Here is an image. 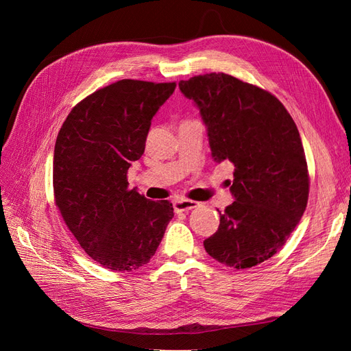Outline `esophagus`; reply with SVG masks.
<instances>
[{
    "mask_svg": "<svg viewBox=\"0 0 351 351\" xmlns=\"http://www.w3.org/2000/svg\"><path fill=\"white\" fill-rule=\"evenodd\" d=\"M197 206H199V202L189 200V199H180V200L174 202V210L177 212V214H180V212L192 210V209H195Z\"/></svg>",
    "mask_w": 351,
    "mask_h": 351,
    "instance_id": "34e87169",
    "label": "esophagus"
}]
</instances>
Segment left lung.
<instances>
[{
    "label": "left lung",
    "instance_id": "8db88e82",
    "mask_svg": "<svg viewBox=\"0 0 351 351\" xmlns=\"http://www.w3.org/2000/svg\"><path fill=\"white\" fill-rule=\"evenodd\" d=\"M208 127L212 156L234 165L232 202L204 241L215 261L236 269L272 258L303 215L311 178L297 125L268 90L226 73L178 83Z\"/></svg>",
    "mask_w": 351,
    "mask_h": 351
}]
</instances>
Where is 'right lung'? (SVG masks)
Segmentation results:
<instances>
[{
	"label": "right lung",
	"mask_w": 351,
	"mask_h": 351,
	"mask_svg": "<svg viewBox=\"0 0 351 351\" xmlns=\"http://www.w3.org/2000/svg\"><path fill=\"white\" fill-rule=\"evenodd\" d=\"M176 86L134 79L111 83L74 105L58 132L56 206L80 247L104 268L143 267L174 217L168 200L129 189L127 171L143 155L152 117Z\"/></svg>",
	"instance_id": "1"
}]
</instances>
